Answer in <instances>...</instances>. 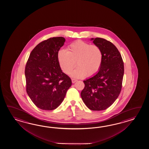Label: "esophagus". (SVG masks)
Segmentation results:
<instances>
[{"label":"esophagus","instance_id":"34e87169","mask_svg":"<svg viewBox=\"0 0 149 149\" xmlns=\"http://www.w3.org/2000/svg\"><path fill=\"white\" fill-rule=\"evenodd\" d=\"M76 81H77V80L74 79H72V83H75Z\"/></svg>","mask_w":149,"mask_h":149}]
</instances>
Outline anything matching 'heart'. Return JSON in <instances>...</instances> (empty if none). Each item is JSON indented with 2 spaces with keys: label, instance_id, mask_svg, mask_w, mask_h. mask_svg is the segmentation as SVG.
I'll return each instance as SVG.
<instances>
[{
  "label": "heart",
  "instance_id": "b5f03b06",
  "mask_svg": "<svg viewBox=\"0 0 149 149\" xmlns=\"http://www.w3.org/2000/svg\"><path fill=\"white\" fill-rule=\"evenodd\" d=\"M103 59L101 48L82 40H77L69 45L67 51L61 49L57 60L64 73L69 74L76 65L78 67L71 73L74 78L92 77L98 72Z\"/></svg>",
  "mask_w": 149,
  "mask_h": 149
}]
</instances>
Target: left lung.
<instances>
[{
	"mask_svg": "<svg viewBox=\"0 0 149 149\" xmlns=\"http://www.w3.org/2000/svg\"><path fill=\"white\" fill-rule=\"evenodd\" d=\"M91 40L101 48L103 59L98 72L84 81L85 87L81 92V97L90 110L101 111L110 107L120 94L124 62L120 52L110 41L101 38Z\"/></svg>",
	"mask_w": 149,
	"mask_h": 149,
	"instance_id": "obj_1",
	"label": "left lung"
}]
</instances>
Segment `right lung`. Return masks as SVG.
I'll return each mask as SVG.
<instances>
[{"label":"right lung","mask_w":149,"mask_h":149,"mask_svg":"<svg viewBox=\"0 0 149 149\" xmlns=\"http://www.w3.org/2000/svg\"><path fill=\"white\" fill-rule=\"evenodd\" d=\"M65 39L53 37L42 41L32 51L26 64V91L36 107L53 110L61 104L71 79L63 73L57 60V53Z\"/></svg>","instance_id":"1"}]
</instances>
